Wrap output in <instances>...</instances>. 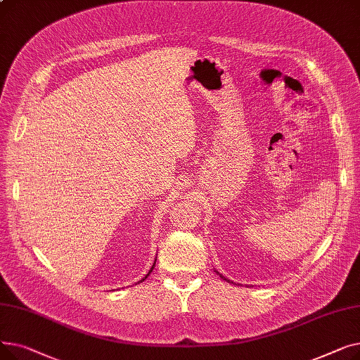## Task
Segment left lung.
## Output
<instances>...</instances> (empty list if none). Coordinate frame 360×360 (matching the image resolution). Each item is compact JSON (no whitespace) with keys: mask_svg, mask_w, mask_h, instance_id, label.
<instances>
[{"mask_svg":"<svg viewBox=\"0 0 360 360\" xmlns=\"http://www.w3.org/2000/svg\"><path fill=\"white\" fill-rule=\"evenodd\" d=\"M216 273H217V274H219V276H220V277H221V278H223V280H226V281H228V283H233V281H232V280H229V278H226V277H224V276H221V274H220V273H219V271H216Z\"/></svg>","mask_w":360,"mask_h":360,"instance_id":"8db88e82","label":"left lung"}]
</instances>
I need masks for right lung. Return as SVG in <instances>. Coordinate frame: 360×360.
<instances>
[{
    "instance_id": "1",
    "label": "right lung",
    "mask_w": 360,
    "mask_h": 360,
    "mask_svg": "<svg viewBox=\"0 0 360 360\" xmlns=\"http://www.w3.org/2000/svg\"><path fill=\"white\" fill-rule=\"evenodd\" d=\"M155 264H156V259H155V262H153V266H151V269H150V270H148V273H147V274H146V277H143V278H141V280H140V281H144V280H146V278H147V277H148V276H150V273H151V271H153V269H155Z\"/></svg>"
}]
</instances>
